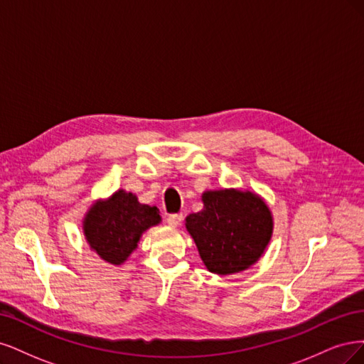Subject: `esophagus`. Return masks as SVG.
Listing matches in <instances>:
<instances>
[{"label": "esophagus", "instance_id": "esophagus-1", "mask_svg": "<svg viewBox=\"0 0 364 364\" xmlns=\"http://www.w3.org/2000/svg\"><path fill=\"white\" fill-rule=\"evenodd\" d=\"M166 220H168V224L171 227H178V225H181V222H183V215H180V213L169 215Z\"/></svg>", "mask_w": 364, "mask_h": 364}]
</instances>
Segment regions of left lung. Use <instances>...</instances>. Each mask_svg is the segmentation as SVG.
Instances as JSON below:
<instances>
[{
    "instance_id": "1",
    "label": "left lung",
    "mask_w": 364,
    "mask_h": 364,
    "mask_svg": "<svg viewBox=\"0 0 364 364\" xmlns=\"http://www.w3.org/2000/svg\"><path fill=\"white\" fill-rule=\"evenodd\" d=\"M203 203L201 212L186 218V228L208 271L230 275L259 260L274 227L262 199L232 189L205 192Z\"/></svg>"
}]
</instances>
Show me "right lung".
Returning a JSON list of instances; mask_svg holds the SVG:
<instances>
[{
  "label": "right lung",
  "mask_w": 364,
  "mask_h": 364,
  "mask_svg": "<svg viewBox=\"0 0 364 364\" xmlns=\"http://www.w3.org/2000/svg\"><path fill=\"white\" fill-rule=\"evenodd\" d=\"M160 222L157 207L140 204L133 193L119 191L97 203L85 219V234L102 260L121 264L133 252L142 232Z\"/></svg>",
  "instance_id": "1"
}]
</instances>
